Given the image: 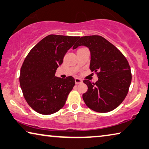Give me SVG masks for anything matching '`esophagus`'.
Wrapping results in <instances>:
<instances>
[{"label":"esophagus","mask_w":149,"mask_h":149,"mask_svg":"<svg viewBox=\"0 0 149 149\" xmlns=\"http://www.w3.org/2000/svg\"><path fill=\"white\" fill-rule=\"evenodd\" d=\"M82 82V81L81 79H79V78H76V79H75V83H76V84H81Z\"/></svg>","instance_id":"34e87169"}]
</instances>
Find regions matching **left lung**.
<instances>
[{
    "mask_svg": "<svg viewBox=\"0 0 149 149\" xmlns=\"http://www.w3.org/2000/svg\"><path fill=\"white\" fill-rule=\"evenodd\" d=\"M80 46L91 52L90 69L98 78L94 83L84 80L88 91L82 95L89 109L107 113L119 106L129 92L132 75L127 58L119 50L101 36H82L72 49Z\"/></svg>",
    "mask_w": 149,
    "mask_h": 149,
    "instance_id": "8db88e82",
    "label": "left lung"
}]
</instances>
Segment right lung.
Wrapping results in <instances>:
<instances>
[{
  "label": "right lung",
  "mask_w": 149,
  "mask_h": 149,
  "mask_svg": "<svg viewBox=\"0 0 149 149\" xmlns=\"http://www.w3.org/2000/svg\"><path fill=\"white\" fill-rule=\"evenodd\" d=\"M79 36L50 35L37 43L20 68V85L27 103L42 114H51L65 105L74 79L55 77L63 58Z\"/></svg>",
  "instance_id": "add662e5"
}]
</instances>
